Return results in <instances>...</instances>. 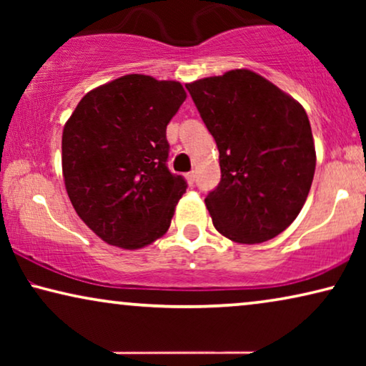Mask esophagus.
<instances>
[{
    "label": "esophagus",
    "mask_w": 366,
    "mask_h": 366,
    "mask_svg": "<svg viewBox=\"0 0 366 366\" xmlns=\"http://www.w3.org/2000/svg\"><path fill=\"white\" fill-rule=\"evenodd\" d=\"M184 177H187V182H188L189 184H193V183H194V173H193V172L187 173V174H184Z\"/></svg>",
    "instance_id": "obj_1"
}]
</instances>
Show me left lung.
Segmentation results:
<instances>
[{
    "label": "left lung",
    "instance_id": "1",
    "mask_svg": "<svg viewBox=\"0 0 366 366\" xmlns=\"http://www.w3.org/2000/svg\"><path fill=\"white\" fill-rule=\"evenodd\" d=\"M187 89L219 152L222 179L204 198L214 228L244 244L274 238L298 217L312 188L317 154L307 112L249 69Z\"/></svg>",
    "mask_w": 366,
    "mask_h": 366
}]
</instances>
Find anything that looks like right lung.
I'll use <instances>...</instances> for the list:
<instances>
[{
	"label": "right lung",
	"mask_w": 366,
	"mask_h": 366,
	"mask_svg": "<svg viewBox=\"0 0 366 366\" xmlns=\"http://www.w3.org/2000/svg\"><path fill=\"white\" fill-rule=\"evenodd\" d=\"M184 99L178 81L127 74L84 94L64 124L68 197L108 244L137 249L169 228L188 184L168 169L167 124Z\"/></svg>",
	"instance_id": "obj_1"
}]
</instances>
